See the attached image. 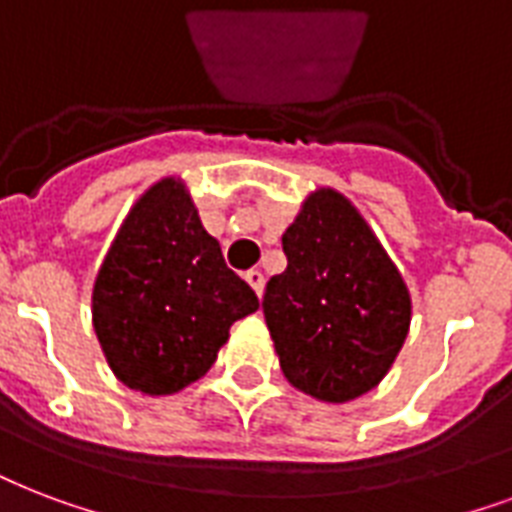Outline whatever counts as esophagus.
<instances>
[{
	"label": "esophagus",
	"mask_w": 512,
	"mask_h": 512,
	"mask_svg": "<svg viewBox=\"0 0 512 512\" xmlns=\"http://www.w3.org/2000/svg\"><path fill=\"white\" fill-rule=\"evenodd\" d=\"M244 279H247V284L252 287V290L257 292V298L263 295V284H265V276L260 268H249L247 273H244Z\"/></svg>",
	"instance_id": "obj_1"
}]
</instances>
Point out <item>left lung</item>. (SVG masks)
Returning a JSON list of instances; mask_svg holds the SVG:
<instances>
[{
    "label": "left lung",
    "mask_w": 512,
    "mask_h": 512,
    "mask_svg": "<svg viewBox=\"0 0 512 512\" xmlns=\"http://www.w3.org/2000/svg\"><path fill=\"white\" fill-rule=\"evenodd\" d=\"M287 268L265 284L263 314L284 378L349 403L389 373L411 327V295L362 214L319 187L282 236Z\"/></svg>",
    "instance_id": "left-lung-1"
}]
</instances>
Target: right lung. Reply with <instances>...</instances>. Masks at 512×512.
Instances as JSON below:
<instances>
[{
	"label": "right lung",
	"instance_id": "right-lung-1",
	"mask_svg": "<svg viewBox=\"0 0 512 512\" xmlns=\"http://www.w3.org/2000/svg\"><path fill=\"white\" fill-rule=\"evenodd\" d=\"M260 300L230 271L182 179L128 212L93 284V330L109 368L142 395H174L212 368L236 319Z\"/></svg>",
	"mask_w": 512,
	"mask_h": 512
}]
</instances>
